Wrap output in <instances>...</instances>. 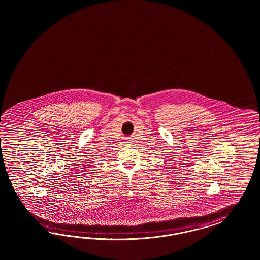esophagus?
<instances>
[{
  "label": "esophagus",
  "mask_w": 260,
  "mask_h": 260,
  "mask_svg": "<svg viewBox=\"0 0 260 260\" xmlns=\"http://www.w3.org/2000/svg\"><path fill=\"white\" fill-rule=\"evenodd\" d=\"M133 139H128V140H126V141L124 142L126 145H132L133 144Z\"/></svg>",
  "instance_id": "esophagus-1"
}]
</instances>
